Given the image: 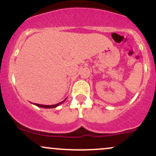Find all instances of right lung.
Here are the masks:
<instances>
[{
	"instance_id": "1",
	"label": "right lung",
	"mask_w": 156,
	"mask_h": 156,
	"mask_svg": "<svg viewBox=\"0 0 156 156\" xmlns=\"http://www.w3.org/2000/svg\"><path fill=\"white\" fill-rule=\"evenodd\" d=\"M66 99H67V98H66ZM66 99H65V100H64L63 101L61 102V103H57V104H55V105H41V104H37V103H33V104L36 105H37V106H38V107H41V108H55V107L58 106V105L62 104V103H63V102H64V101H66Z\"/></svg>"
}]
</instances>
